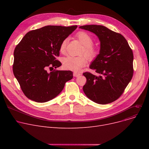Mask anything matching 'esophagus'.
I'll use <instances>...</instances> for the list:
<instances>
[{
	"label": "esophagus",
	"mask_w": 149,
	"mask_h": 149,
	"mask_svg": "<svg viewBox=\"0 0 149 149\" xmlns=\"http://www.w3.org/2000/svg\"><path fill=\"white\" fill-rule=\"evenodd\" d=\"M80 75H81V74L77 73V72H74V74H73V75H74V77H79V76H80Z\"/></svg>",
	"instance_id": "esophagus-1"
}]
</instances>
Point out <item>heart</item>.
Returning <instances> with one entry per match:
<instances>
[{
  "label": "heart",
  "instance_id": "1",
  "mask_svg": "<svg viewBox=\"0 0 149 149\" xmlns=\"http://www.w3.org/2000/svg\"><path fill=\"white\" fill-rule=\"evenodd\" d=\"M76 37L84 46L83 54H85L89 60L95 59L99 54V51L95 47L93 46V40L92 37L87 33L80 31L76 34ZM68 42V38L63 40L60 45V51L65 53ZM87 63V60L84 56L73 57L68 56L63 60V67L68 70L78 72Z\"/></svg>",
  "mask_w": 149,
  "mask_h": 149
}]
</instances>
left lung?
Returning <instances> with one entry per match:
<instances>
[{
	"label": "left lung",
	"mask_w": 149,
	"mask_h": 149,
	"mask_svg": "<svg viewBox=\"0 0 149 149\" xmlns=\"http://www.w3.org/2000/svg\"><path fill=\"white\" fill-rule=\"evenodd\" d=\"M80 28L94 33L100 41V51L89 68L99 76L86 72V83L83 88L88 98L106 104L122 94L134 74V54L126 39L102 25H84Z\"/></svg>",
	"instance_id": "left-lung-1"
}]
</instances>
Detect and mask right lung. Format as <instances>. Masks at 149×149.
Segmentation results:
<instances>
[{"mask_svg":"<svg viewBox=\"0 0 149 149\" xmlns=\"http://www.w3.org/2000/svg\"><path fill=\"white\" fill-rule=\"evenodd\" d=\"M77 28L48 25L29 31L14 51L13 73L25 95L38 103L56 97L66 82L73 78L70 70L48 72V69L61 65L56 60L60 45Z\"/></svg>","mask_w":149,"mask_h":149,"instance_id":"right-lung-1","label":"right lung"}]
</instances>
